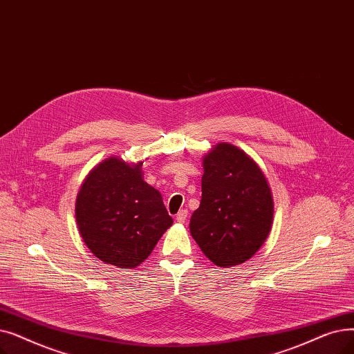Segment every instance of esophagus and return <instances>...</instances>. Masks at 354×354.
Here are the masks:
<instances>
[{
  "label": "esophagus",
  "mask_w": 354,
  "mask_h": 354,
  "mask_svg": "<svg viewBox=\"0 0 354 354\" xmlns=\"http://www.w3.org/2000/svg\"><path fill=\"white\" fill-rule=\"evenodd\" d=\"M188 218V211L187 209H180L178 214H176V221L178 223H185Z\"/></svg>",
  "instance_id": "1"
}]
</instances>
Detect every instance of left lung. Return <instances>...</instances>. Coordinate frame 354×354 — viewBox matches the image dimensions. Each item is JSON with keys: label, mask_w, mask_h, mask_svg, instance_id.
<instances>
[{"label": "left lung", "mask_w": 354, "mask_h": 354, "mask_svg": "<svg viewBox=\"0 0 354 354\" xmlns=\"http://www.w3.org/2000/svg\"><path fill=\"white\" fill-rule=\"evenodd\" d=\"M203 166V196L191 217V236L215 266L241 265L272 228L268 179L248 153L230 143L215 145Z\"/></svg>", "instance_id": "1"}]
</instances>
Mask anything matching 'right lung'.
<instances>
[{
	"label": "right lung",
	"mask_w": 354,
	"mask_h": 354,
	"mask_svg": "<svg viewBox=\"0 0 354 354\" xmlns=\"http://www.w3.org/2000/svg\"><path fill=\"white\" fill-rule=\"evenodd\" d=\"M142 165L105 159L76 196V224L86 248L121 269L140 266L174 223L160 192L143 180Z\"/></svg>",
	"instance_id": "add662e5"
}]
</instances>
